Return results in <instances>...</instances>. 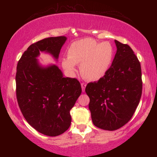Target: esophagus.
Returning a JSON list of instances; mask_svg holds the SVG:
<instances>
[{"instance_id":"1","label":"esophagus","mask_w":157,"mask_h":157,"mask_svg":"<svg viewBox=\"0 0 157 157\" xmlns=\"http://www.w3.org/2000/svg\"><path fill=\"white\" fill-rule=\"evenodd\" d=\"M86 83H84V82H82V83H81V87H82V91H85V89H86Z\"/></svg>"}]
</instances>
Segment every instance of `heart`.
Masks as SVG:
<instances>
[{
  "mask_svg": "<svg viewBox=\"0 0 157 157\" xmlns=\"http://www.w3.org/2000/svg\"><path fill=\"white\" fill-rule=\"evenodd\" d=\"M61 65L65 71L73 75L76 64H80L81 75L91 81L102 79L112 65L114 48L109 42L99 43L93 39L85 38L75 41L67 50Z\"/></svg>",
  "mask_w": 157,
  "mask_h": 157,
  "instance_id": "heart-1",
  "label": "heart"
}]
</instances>
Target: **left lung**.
Here are the masks:
<instances>
[{
  "label": "left lung",
  "instance_id": "8db88e82",
  "mask_svg": "<svg viewBox=\"0 0 157 157\" xmlns=\"http://www.w3.org/2000/svg\"><path fill=\"white\" fill-rule=\"evenodd\" d=\"M117 52L107 74L97 82H89L86 92L96 127L115 131L132 117L142 95L141 66L128 45L114 40Z\"/></svg>",
  "mask_w": 157,
  "mask_h": 157
}]
</instances>
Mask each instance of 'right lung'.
<instances>
[{
    "label": "right lung",
    "instance_id": "obj_1",
    "mask_svg": "<svg viewBox=\"0 0 157 157\" xmlns=\"http://www.w3.org/2000/svg\"><path fill=\"white\" fill-rule=\"evenodd\" d=\"M67 37L45 38L29 46L17 63L16 95L23 117L41 134L56 136L71 125L70 110L82 92L80 82L64 77L55 64L43 66L40 53L51 55L57 61Z\"/></svg>",
    "mask_w": 157,
    "mask_h": 157
}]
</instances>
